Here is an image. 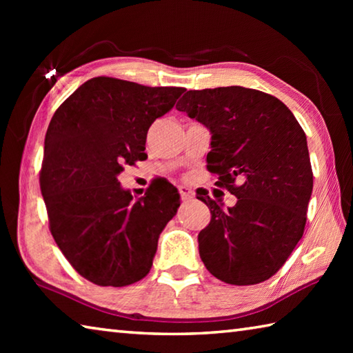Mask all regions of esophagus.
I'll list each match as a JSON object with an SVG mask.
<instances>
[{"instance_id":"34e87169","label":"esophagus","mask_w":353,"mask_h":353,"mask_svg":"<svg viewBox=\"0 0 353 353\" xmlns=\"http://www.w3.org/2000/svg\"><path fill=\"white\" fill-rule=\"evenodd\" d=\"M179 194H181L182 201H190L194 198V191L188 187H179Z\"/></svg>"}]
</instances>
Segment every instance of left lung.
Returning <instances> with one entry per match:
<instances>
[{
	"mask_svg": "<svg viewBox=\"0 0 353 353\" xmlns=\"http://www.w3.org/2000/svg\"><path fill=\"white\" fill-rule=\"evenodd\" d=\"M176 109L210 129L207 170L238 199L224 210L198 198L212 214L198 236L201 260L221 282H265L305 230L313 191L305 132L282 101L254 88L185 90Z\"/></svg>",
	"mask_w": 353,
	"mask_h": 353,
	"instance_id": "1",
	"label": "left lung"
}]
</instances>
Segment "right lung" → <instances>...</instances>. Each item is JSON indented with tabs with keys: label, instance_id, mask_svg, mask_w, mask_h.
I'll return each mask as SVG.
<instances>
[{
	"label": "right lung",
	"instance_id": "right-lung-1",
	"mask_svg": "<svg viewBox=\"0 0 353 353\" xmlns=\"http://www.w3.org/2000/svg\"><path fill=\"white\" fill-rule=\"evenodd\" d=\"M183 92L99 76L51 118L40 170L50 230L70 265L94 285L128 286L146 277L159 235L181 205L171 183L149 185L132 201L117 176L148 159L149 128Z\"/></svg>",
	"mask_w": 353,
	"mask_h": 353
}]
</instances>
